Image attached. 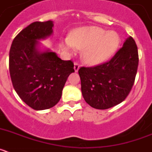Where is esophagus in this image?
I'll return each instance as SVG.
<instances>
[{
	"mask_svg": "<svg viewBox=\"0 0 152 152\" xmlns=\"http://www.w3.org/2000/svg\"><path fill=\"white\" fill-rule=\"evenodd\" d=\"M79 68H80V64L78 62H77V61H75V65H74V69H75V72H77L78 71Z\"/></svg>",
	"mask_w": 152,
	"mask_h": 152,
	"instance_id": "obj_1",
	"label": "esophagus"
}]
</instances>
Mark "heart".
Returning a JSON list of instances; mask_svg holds the SVG:
<instances>
[{
    "mask_svg": "<svg viewBox=\"0 0 152 152\" xmlns=\"http://www.w3.org/2000/svg\"><path fill=\"white\" fill-rule=\"evenodd\" d=\"M119 45V35L98 26H85L76 29L69 38L61 42L64 50L83 49L84 61L91 65L101 64L116 52Z\"/></svg>",
    "mask_w": 152,
    "mask_h": 152,
    "instance_id": "1",
    "label": "heart"
}]
</instances>
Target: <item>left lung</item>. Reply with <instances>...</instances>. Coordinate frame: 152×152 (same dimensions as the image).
I'll list each match as a JSON object with an SVG mask.
<instances>
[{
	"instance_id": "8db88e82",
	"label": "left lung",
	"mask_w": 152,
	"mask_h": 152,
	"mask_svg": "<svg viewBox=\"0 0 152 152\" xmlns=\"http://www.w3.org/2000/svg\"><path fill=\"white\" fill-rule=\"evenodd\" d=\"M138 65V48L130 36L110 61L94 67H80L78 74L85 101L98 110L122 103L135 83Z\"/></svg>"
}]
</instances>
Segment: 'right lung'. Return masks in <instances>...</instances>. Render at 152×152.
Returning a JSON list of instances; mask_svg holds the SVG:
<instances>
[{"label": "right lung", "mask_w": 152, "mask_h": 152, "mask_svg": "<svg viewBox=\"0 0 152 152\" xmlns=\"http://www.w3.org/2000/svg\"><path fill=\"white\" fill-rule=\"evenodd\" d=\"M52 21L32 23L13 40L9 70L13 88L21 100L36 110L54 107L61 99L68 77L75 72L72 60L64 61L53 52L37 49L38 39L52 33Z\"/></svg>", "instance_id": "right-lung-1"}]
</instances>
